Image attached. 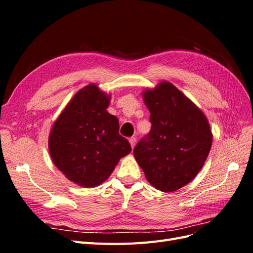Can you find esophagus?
<instances>
[{"label":"esophagus","instance_id":"obj_1","mask_svg":"<svg viewBox=\"0 0 253 253\" xmlns=\"http://www.w3.org/2000/svg\"><path fill=\"white\" fill-rule=\"evenodd\" d=\"M128 141H129V144H131L132 149H134L135 144H136V138H135V137H132V138H129V139H128Z\"/></svg>","mask_w":253,"mask_h":253}]
</instances>
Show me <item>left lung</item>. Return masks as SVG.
Instances as JSON below:
<instances>
[{"label":"left lung","mask_w":253,"mask_h":253,"mask_svg":"<svg viewBox=\"0 0 253 253\" xmlns=\"http://www.w3.org/2000/svg\"><path fill=\"white\" fill-rule=\"evenodd\" d=\"M142 99L151 114L152 127L133 154L153 187L173 192L202 170L212 145L209 121L169 81L143 90Z\"/></svg>","instance_id":"left-lung-1"}]
</instances>
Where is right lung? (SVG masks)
Returning a JSON list of instances; mask_svg holds the SVG:
<instances>
[{
    "label": "right lung",
    "mask_w": 253,
    "mask_h": 253,
    "mask_svg": "<svg viewBox=\"0 0 253 253\" xmlns=\"http://www.w3.org/2000/svg\"><path fill=\"white\" fill-rule=\"evenodd\" d=\"M110 102L111 94L90 83L75 94L53 122L48 137L51 160L76 185H101L132 150L119 135L118 118L106 111Z\"/></svg>",
    "instance_id": "right-lung-1"
}]
</instances>
